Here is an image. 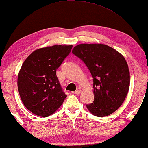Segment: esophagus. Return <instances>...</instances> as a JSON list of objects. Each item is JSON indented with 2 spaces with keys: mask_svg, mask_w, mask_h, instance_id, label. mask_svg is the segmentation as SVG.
<instances>
[{
  "mask_svg": "<svg viewBox=\"0 0 148 148\" xmlns=\"http://www.w3.org/2000/svg\"><path fill=\"white\" fill-rule=\"evenodd\" d=\"M81 92H82L81 90H77V91L74 92V94H75V95H79V94L81 93Z\"/></svg>",
  "mask_w": 148,
  "mask_h": 148,
  "instance_id": "esophagus-1",
  "label": "esophagus"
}]
</instances>
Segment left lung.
Instances as JSON below:
<instances>
[{
  "label": "left lung",
  "mask_w": 148,
  "mask_h": 148,
  "mask_svg": "<svg viewBox=\"0 0 148 148\" xmlns=\"http://www.w3.org/2000/svg\"><path fill=\"white\" fill-rule=\"evenodd\" d=\"M72 53L83 61L92 77L94 101L86 104L97 117L114 113L128 93L130 74L124 57L116 49L101 44H82Z\"/></svg>",
  "instance_id": "1"
}]
</instances>
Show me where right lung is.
Returning a JSON list of instances; mask_svg holds the SVG:
<instances>
[{
	"label": "right lung",
	"instance_id": "add662e5",
	"mask_svg": "<svg viewBox=\"0 0 148 148\" xmlns=\"http://www.w3.org/2000/svg\"><path fill=\"white\" fill-rule=\"evenodd\" d=\"M72 45L43 47L35 50L22 64L17 87L24 106L32 113L47 117L63 103L66 95L56 71L71 53Z\"/></svg>",
	"mask_w": 148,
	"mask_h": 148
}]
</instances>
